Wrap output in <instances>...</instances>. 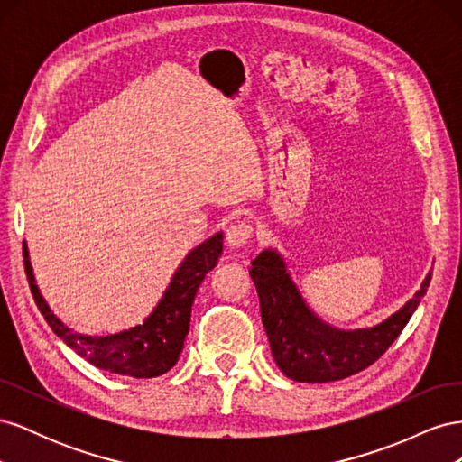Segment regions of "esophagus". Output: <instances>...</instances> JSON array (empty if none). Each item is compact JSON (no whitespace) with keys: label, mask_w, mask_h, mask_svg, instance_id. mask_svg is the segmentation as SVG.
I'll return each mask as SVG.
<instances>
[{"label":"esophagus","mask_w":462,"mask_h":462,"mask_svg":"<svg viewBox=\"0 0 462 462\" xmlns=\"http://www.w3.org/2000/svg\"><path fill=\"white\" fill-rule=\"evenodd\" d=\"M227 245L231 248H241L245 246L250 239H253V227L248 226L246 221H239V223H233V226L227 229Z\"/></svg>","instance_id":"34e87169"}]
</instances>
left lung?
<instances>
[{
    "instance_id": "8db88e82",
    "label": "left lung",
    "mask_w": 462,
    "mask_h": 462,
    "mask_svg": "<svg viewBox=\"0 0 462 462\" xmlns=\"http://www.w3.org/2000/svg\"><path fill=\"white\" fill-rule=\"evenodd\" d=\"M250 277L258 291L262 324L279 370L295 382L326 383L358 374L387 351L426 295L431 273L395 314L374 328L360 329H339L319 319L304 302L287 262L275 248L262 250L253 260Z\"/></svg>"
}]
</instances>
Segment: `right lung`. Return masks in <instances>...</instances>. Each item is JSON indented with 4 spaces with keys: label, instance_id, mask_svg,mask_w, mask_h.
<instances>
[{
    "label": "right lung",
    "instance_id": "right-lung-1",
    "mask_svg": "<svg viewBox=\"0 0 462 462\" xmlns=\"http://www.w3.org/2000/svg\"><path fill=\"white\" fill-rule=\"evenodd\" d=\"M23 254L32 297L53 333L96 368L146 380L170 372L183 353L192 302L206 273L216 268L223 254V233L212 235L190 250L175 270L156 309L143 319V324L109 335H85L65 326L42 297L26 243L23 245Z\"/></svg>",
    "mask_w": 462,
    "mask_h": 462
}]
</instances>
